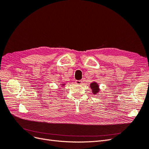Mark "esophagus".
Here are the masks:
<instances>
[{"label":"esophagus","instance_id":"obj_1","mask_svg":"<svg viewBox=\"0 0 149 149\" xmlns=\"http://www.w3.org/2000/svg\"><path fill=\"white\" fill-rule=\"evenodd\" d=\"M77 84H79V85H81L82 83H83V81L82 80H76V82H75Z\"/></svg>","mask_w":149,"mask_h":149}]
</instances>
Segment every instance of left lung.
Returning <instances> with one entry per match:
<instances>
[{"mask_svg": "<svg viewBox=\"0 0 149 149\" xmlns=\"http://www.w3.org/2000/svg\"><path fill=\"white\" fill-rule=\"evenodd\" d=\"M90 88H91L92 90V93L94 94V95H96L100 91V86H99V84L97 83L96 81H93L90 84Z\"/></svg>", "mask_w": 149, "mask_h": 149, "instance_id": "obj_1", "label": "left lung"}]
</instances>
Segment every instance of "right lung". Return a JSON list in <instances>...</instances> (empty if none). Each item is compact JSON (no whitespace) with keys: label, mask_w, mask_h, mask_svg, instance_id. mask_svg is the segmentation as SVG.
Returning <instances> with one entry per match:
<instances>
[{"label":"right lung","mask_w":149,"mask_h":149,"mask_svg":"<svg viewBox=\"0 0 149 149\" xmlns=\"http://www.w3.org/2000/svg\"><path fill=\"white\" fill-rule=\"evenodd\" d=\"M65 85V84H64V83H63V84H61V86H63V87Z\"/></svg>","instance_id":"right-lung-1"}]
</instances>
